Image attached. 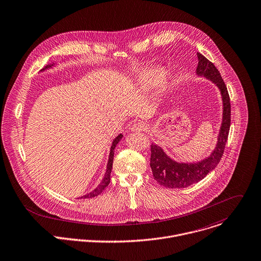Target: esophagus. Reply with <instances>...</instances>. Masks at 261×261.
<instances>
[{
	"label": "esophagus",
	"mask_w": 261,
	"mask_h": 261,
	"mask_svg": "<svg viewBox=\"0 0 261 261\" xmlns=\"http://www.w3.org/2000/svg\"><path fill=\"white\" fill-rule=\"evenodd\" d=\"M146 129H147V125L143 122H138L131 126V131H133V132H140V131H144Z\"/></svg>",
	"instance_id": "1"
}]
</instances>
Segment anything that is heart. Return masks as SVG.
<instances>
[{
    "label": "heart",
    "instance_id": "1",
    "mask_svg": "<svg viewBox=\"0 0 261 261\" xmlns=\"http://www.w3.org/2000/svg\"><path fill=\"white\" fill-rule=\"evenodd\" d=\"M160 78L161 80L159 82V86H161L162 88L168 87L171 81V76H169L168 74L163 75V70L161 68L149 67L141 70L136 74L135 84L138 86V88L147 90L150 87L155 85Z\"/></svg>",
    "mask_w": 261,
    "mask_h": 261
}]
</instances>
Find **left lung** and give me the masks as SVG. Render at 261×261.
<instances>
[{
    "mask_svg": "<svg viewBox=\"0 0 261 261\" xmlns=\"http://www.w3.org/2000/svg\"><path fill=\"white\" fill-rule=\"evenodd\" d=\"M198 55L197 74L210 80L217 86L222 98V122L217 143L211 154L197 163H178L171 159L163 148L154 143L150 145V168L154 180L169 189H182L199 182L207 176L221 160L230 127V102L226 86L215 65L201 53Z\"/></svg>",
    "mask_w": 261,
    "mask_h": 261,
    "instance_id": "left-lung-1",
    "label": "left lung"
}]
</instances>
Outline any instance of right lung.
<instances>
[{
    "mask_svg": "<svg viewBox=\"0 0 261 261\" xmlns=\"http://www.w3.org/2000/svg\"><path fill=\"white\" fill-rule=\"evenodd\" d=\"M53 66H54V63L48 64V65H46L44 68H42L41 71H44V70H46V69H48V68H51V67H53ZM122 137H123V135H122V134H119V135L114 139V141H113V143H112L111 151H110V156H109V162H108V166H107V171H106V174H105V177H103L102 181L98 185V187H97L94 191H92L91 193L83 196L82 198H84V199L94 198V197L100 195V194L105 191V189L109 186V184H110V181H111V172H112V169H113V162H114L115 148H116L117 144L120 142V140L122 139Z\"/></svg>",
    "mask_w": 261,
    "mask_h": 261,
    "instance_id": "right-lung-1",
    "label": "right lung"
}]
</instances>
